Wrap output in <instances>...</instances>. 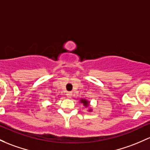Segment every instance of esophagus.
Instances as JSON below:
<instances>
[{"instance_id": "1", "label": "esophagus", "mask_w": 150, "mask_h": 150, "mask_svg": "<svg viewBox=\"0 0 150 150\" xmlns=\"http://www.w3.org/2000/svg\"><path fill=\"white\" fill-rule=\"evenodd\" d=\"M72 93L71 92H67V97L68 98H72Z\"/></svg>"}]
</instances>
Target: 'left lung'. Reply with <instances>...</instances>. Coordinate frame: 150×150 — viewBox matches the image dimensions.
<instances>
[{"label":"left lung","mask_w":150,"mask_h":150,"mask_svg":"<svg viewBox=\"0 0 150 150\" xmlns=\"http://www.w3.org/2000/svg\"><path fill=\"white\" fill-rule=\"evenodd\" d=\"M81 103H83V104H84V105H85V106H87V105H88V102L86 100H82Z\"/></svg>","instance_id":"1"}]
</instances>
